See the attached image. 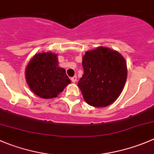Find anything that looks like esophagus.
Instances as JSON below:
<instances>
[{"label":"esophagus","instance_id":"1","mask_svg":"<svg viewBox=\"0 0 154 154\" xmlns=\"http://www.w3.org/2000/svg\"><path fill=\"white\" fill-rule=\"evenodd\" d=\"M71 80H72V82H73V83L76 82H77V76H76V75L73 76L72 78V79H71Z\"/></svg>","mask_w":154,"mask_h":154}]
</instances>
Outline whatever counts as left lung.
I'll list each match as a JSON object with an SVG mask.
<instances>
[{
  "mask_svg": "<svg viewBox=\"0 0 154 154\" xmlns=\"http://www.w3.org/2000/svg\"><path fill=\"white\" fill-rule=\"evenodd\" d=\"M84 74L78 82L86 103L106 107L122 93L127 79L125 58L116 51L98 47L82 57Z\"/></svg>",
  "mask_w": 154,
  "mask_h": 154,
  "instance_id": "8db88e82",
  "label": "left lung"
}]
</instances>
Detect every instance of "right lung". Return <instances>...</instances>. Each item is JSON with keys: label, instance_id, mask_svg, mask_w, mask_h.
<instances>
[{"label": "right lung", "instance_id": "right-lung-1", "mask_svg": "<svg viewBox=\"0 0 154 154\" xmlns=\"http://www.w3.org/2000/svg\"><path fill=\"white\" fill-rule=\"evenodd\" d=\"M25 74L29 88L44 99L57 97L71 82L66 70L58 66L57 54L51 51L36 54L26 66Z\"/></svg>", "mask_w": 154, "mask_h": 154}]
</instances>
